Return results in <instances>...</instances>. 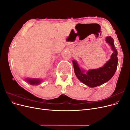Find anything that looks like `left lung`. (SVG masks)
Returning <instances> with one entry per match:
<instances>
[{
  "mask_svg": "<svg viewBox=\"0 0 130 130\" xmlns=\"http://www.w3.org/2000/svg\"><path fill=\"white\" fill-rule=\"evenodd\" d=\"M106 41L111 46L113 53L111 58L103 67L90 69L85 73V70L80 68L76 61H73L74 72L76 77L82 83L90 87H95L109 81L115 75L118 66V52L114 45V40L111 36L107 37Z\"/></svg>",
  "mask_w": 130,
  "mask_h": 130,
  "instance_id": "8db88e82",
  "label": "left lung"
}]
</instances>
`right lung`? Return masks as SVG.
I'll use <instances>...</instances> for the list:
<instances>
[{
    "label": "right lung",
    "mask_w": 130,
    "mask_h": 130,
    "mask_svg": "<svg viewBox=\"0 0 130 130\" xmlns=\"http://www.w3.org/2000/svg\"><path fill=\"white\" fill-rule=\"evenodd\" d=\"M27 82L31 85H37L41 83V80L38 78H26L25 80Z\"/></svg>",
    "instance_id": "right-lung-1"
}]
</instances>
